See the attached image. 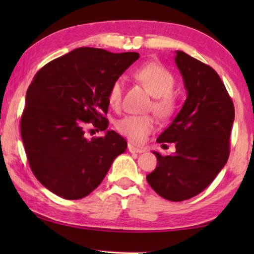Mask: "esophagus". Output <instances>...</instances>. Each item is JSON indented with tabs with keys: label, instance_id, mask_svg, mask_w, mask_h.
<instances>
[{
	"label": "esophagus",
	"instance_id": "1",
	"mask_svg": "<svg viewBox=\"0 0 254 254\" xmlns=\"http://www.w3.org/2000/svg\"><path fill=\"white\" fill-rule=\"evenodd\" d=\"M127 149H128V151H130L131 153H142V152L145 151V150H144L143 148L135 147V145L133 144V143H128Z\"/></svg>",
	"mask_w": 254,
	"mask_h": 254
}]
</instances>
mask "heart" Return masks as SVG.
Instances as JSON below:
<instances>
[{
	"instance_id": "1",
	"label": "heart",
	"mask_w": 254,
	"mask_h": 254,
	"mask_svg": "<svg viewBox=\"0 0 254 254\" xmlns=\"http://www.w3.org/2000/svg\"><path fill=\"white\" fill-rule=\"evenodd\" d=\"M135 76L154 96L151 105L154 112L160 118L171 117L177 107V100L173 92L176 79L171 71L159 64H149L136 70ZM124 86L126 80L123 77H119L112 83L109 89L107 98L111 106L115 109L121 105ZM117 128L133 142L141 143L156 128V119L152 115H126L117 122Z\"/></svg>"
}]
</instances>
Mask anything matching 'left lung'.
<instances>
[{
  "mask_svg": "<svg viewBox=\"0 0 254 254\" xmlns=\"http://www.w3.org/2000/svg\"><path fill=\"white\" fill-rule=\"evenodd\" d=\"M176 65L187 100L158 143H175L176 153L156 154L158 166L147 180L158 195L182 201L198 195L213 182L230 156L233 101L212 67L177 51Z\"/></svg>",
  "mask_w": 254,
  "mask_h": 254,
  "instance_id": "8db88e82",
  "label": "left lung"
}]
</instances>
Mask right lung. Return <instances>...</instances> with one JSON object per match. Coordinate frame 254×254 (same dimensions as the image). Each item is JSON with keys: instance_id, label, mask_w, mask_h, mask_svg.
<instances>
[{"instance_id": "1", "label": "right lung", "mask_w": 254, "mask_h": 254, "mask_svg": "<svg viewBox=\"0 0 254 254\" xmlns=\"http://www.w3.org/2000/svg\"><path fill=\"white\" fill-rule=\"evenodd\" d=\"M137 53L113 54L81 47L51 60L34 75L21 117L29 166L59 197L84 198L95 189L127 143L115 131L87 140L85 127H109V89Z\"/></svg>"}]
</instances>
